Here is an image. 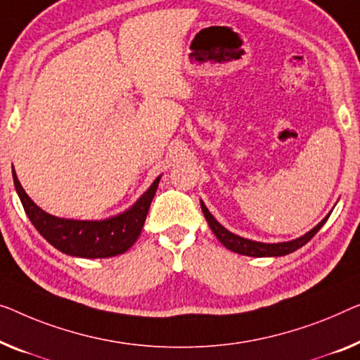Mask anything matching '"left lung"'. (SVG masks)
I'll list each match as a JSON object with an SVG mask.
<instances>
[{
    "label": "left lung",
    "mask_w": 360,
    "mask_h": 360,
    "mask_svg": "<svg viewBox=\"0 0 360 360\" xmlns=\"http://www.w3.org/2000/svg\"><path fill=\"white\" fill-rule=\"evenodd\" d=\"M200 205H202V212H203V214H205L208 224H210L212 231L219 239V243H221L224 248L229 249V250L238 252V254H240V255H249V257H281V255L291 254V252L297 250L299 248H302L304 244H307L309 240L319 233V229L323 226L325 221L330 217V214H328V217H326L325 219H321V221L312 229V231L304 234L302 238L289 240V243L264 244V243H255V240L239 238V236L229 233L226 228H223L221 224H219L217 219L212 217V213L208 212V208L203 205V203H200Z\"/></svg>",
    "instance_id": "8db88e82"
}]
</instances>
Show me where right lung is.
Returning <instances> with one entry per match:
<instances>
[{
    "mask_svg": "<svg viewBox=\"0 0 360 360\" xmlns=\"http://www.w3.org/2000/svg\"><path fill=\"white\" fill-rule=\"evenodd\" d=\"M14 186L32 224L53 248L63 254L84 259H105L126 252L136 243L146 223L150 203L157 192L160 178L127 212L103 221H79L56 218L37 207L20 186L13 168Z\"/></svg>",
    "mask_w": 360,
    "mask_h": 360,
    "instance_id": "1",
    "label": "right lung"
}]
</instances>
